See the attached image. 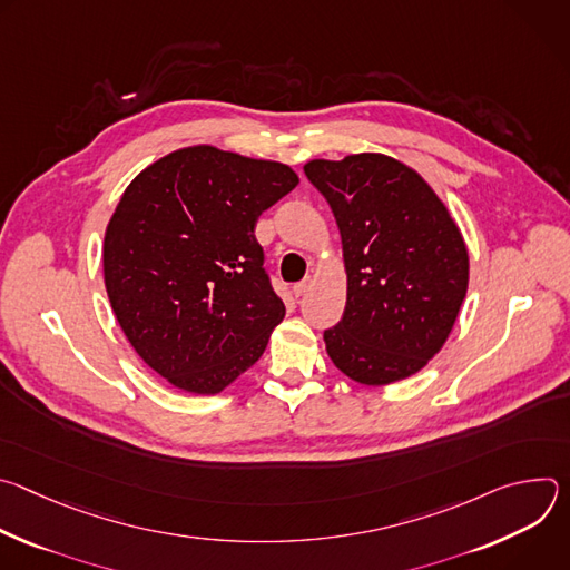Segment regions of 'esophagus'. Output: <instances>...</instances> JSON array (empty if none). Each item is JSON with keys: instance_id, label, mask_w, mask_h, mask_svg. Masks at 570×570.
<instances>
[{"instance_id": "34e87169", "label": "esophagus", "mask_w": 570, "mask_h": 570, "mask_svg": "<svg viewBox=\"0 0 570 570\" xmlns=\"http://www.w3.org/2000/svg\"><path fill=\"white\" fill-rule=\"evenodd\" d=\"M311 286H313V279H311V277H306V279H302L299 284H295V286H293V293H295V297H302V295H306V293L311 291Z\"/></svg>"}]
</instances>
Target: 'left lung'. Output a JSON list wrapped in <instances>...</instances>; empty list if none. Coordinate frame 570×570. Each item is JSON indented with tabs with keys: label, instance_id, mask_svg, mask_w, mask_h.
<instances>
[{
	"label": "left lung",
	"instance_id": "8db88e82",
	"mask_svg": "<svg viewBox=\"0 0 570 570\" xmlns=\"http://www.w3.org/2000/svg\"><path fill=\"white\" fill-rule=\"evenodd\" d=\"M343 240L347 304L324 332L334 365L363 385L420 372L446 343L469 284L464 238L446 205L403 161L381 153L311 159Z\"/></svg>",
	"mask_w": 570,
	"mask_h": 570
}]
</instances>
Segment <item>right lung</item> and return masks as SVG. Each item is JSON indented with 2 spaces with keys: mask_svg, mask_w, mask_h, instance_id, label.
Listing matches in <instances>:
<instances>
[{
  "mask_svg": "<svg viewBox=\"0 0 570 570\" xmlns=\"http://www.w3.org/2000/svg\"><path fill=\"white\" fill-rule=\"evenodd\" d=\"M297 183L282 161L200 144L124 191L104 240L106 291L132 350L171 385L216 394L264 354L286 308L255 227Z\"/></svg>",
  "mask_w": 570,
  "mask_h": 570,
  "instance_id": "right-lung-1",
  "label": "right lung"
}]
</instances>
